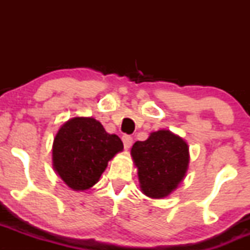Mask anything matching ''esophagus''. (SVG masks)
I'll return each mask as SVG.
<instances>
[{"mask_svg":"<svg viewBox=\"0 0 250 250\" xmlns=\"http://www.w3.org/2000/svg\"><path fill=\"white\" fill-rule=\"evenodd\" d=\"M122 141H123V145H125V148L128 149L131 147V145H133V137H131L130 135H123Z\"/></svg>","mask_w":250,"mask_h":250,"instance_id":"34e87169","label":"esophagus"}]
</instances>
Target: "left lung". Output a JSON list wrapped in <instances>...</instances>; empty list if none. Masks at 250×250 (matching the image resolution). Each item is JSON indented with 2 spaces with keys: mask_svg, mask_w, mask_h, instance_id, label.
Masks as SVG:
<instances>
[{
  "mask_svg": "<svg viewBox=\"0 0 250 250\" xmlns=\"http://www.w3.org/2000/svg\"><path fill=\"white\" fill-rule=\"evenodd\" d=\"M130 154L142 193L151 199L168 196L187 173L188 145L166 129L151 133L146 141L135 142Z\"/></svg>",
  "mask_w": 250,
  "mask_h": 250,
  "instance_id": "obj_1",
  "label": "left lung"
}]
</instances>
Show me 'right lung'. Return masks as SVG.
Masks as SVG:
<instances>
[{
  "label": "right lung",
  "mask_w": 250,
  "mask_h": 250,
  "mask_svg": "<svg viewBox=\"0 0 250 250\" xmlns=\"http://www.w3.org/2000/svg\"><path fill=\"white\" fill-rule=\"evenodd\" d=\"M123 150L115 134H108L93 117H73L63 123L53 143V166L73 190H87L99 182L108 162Z\"/></svg>",
  "instance_id": "obj_1"
}]
</instances>
